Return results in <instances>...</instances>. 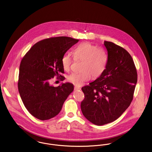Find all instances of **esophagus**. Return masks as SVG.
<instances>
[{
    "mask_svg": "<svg viewBox=\"0 0 152 152\" xmlns=\"http://www.w3.org/2000/svg\"><path fill=\"white\" fill-rule=\"evenodd\" d=\"M74 90H80V88L78 87H77V86H75L74 87Z\"/></svg>",
    "mask_w": 152,
    "mask_h": 152,
    "instance_id": "34e87169",
    "label": "esophagus"
}]
</instances>
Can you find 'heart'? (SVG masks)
<instances>
[{
  "instance_id": "1",
  "label": "heart",
  "mask_w": 152,
  "mask_h": 152,
  "mask_svg": "<svg viewBox=\"0 0 152 152\" xmlns=\"http://www.w3.org/2000/svg\"><path fill=\"white\" fill-rule=\"evenodd\" d=\"M75 60L81 61V73H72L67 77V80L76 86H82L86 82L99 77L104 72L107 62L106 52L90 42L80 44L73 50ZM73 59L70 56L65 55L61 59L64 70L69 72Z\"/></svg>"
}]
</instances>
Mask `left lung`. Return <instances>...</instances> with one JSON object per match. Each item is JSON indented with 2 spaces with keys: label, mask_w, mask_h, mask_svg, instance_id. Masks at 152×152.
<instances>
[{
  "label": "left lung",
  "mask_w": 152,
  "mask_h": 152,
  "mask_svg": "<svg viewBox=\"0 0 152 152\" xmlns=\"http://www.w3.org/2000/svg\"><path fill=\"white\" fill-rule=\"evenodd\" d=\"M108 54L103 73L82 90L81 102L84 116L96 126H103L118 119L131 104L137 74L130 54L122 47L104 41Z\"/></svg>",
  "instance_id": "obj_1"
}]
</instances>
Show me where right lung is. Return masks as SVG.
<instances>
[{"mask_svg":"<svg viewBox=\"0 0 152 152\" xmlns=\"http://www.w3.org/2000/svg\"><path fill=\"white\" fill-rule=\"evenodd\" d=\"M79 40L61 36L41 40L26 54L20 63L18 89L26 110L41 120L53 118L73 92L74 85L67 82L58 87L50 85L54 76L65 77L61 59Z\"/></svg>","mask_w":152,"mask_h":152,"instance_id":"obj_1","label":"right lung"}]
</instances>
